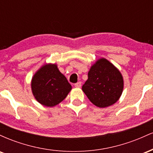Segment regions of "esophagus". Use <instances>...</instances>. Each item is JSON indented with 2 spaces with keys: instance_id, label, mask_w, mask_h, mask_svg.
Listing matches in <instances>:
<instances>
[{
  "instance_id": "1",
  "label": "esophagus",
  "mask_w": 153,
  "mask_h": 153,
  "mask_svg": "<svg viewBox=\"0 0 153 153\" xmlns=\"http://www.w3.org/2000/svg\"><path fill=\"white\" fill-rule=\"evenodd\" d=\"M80 86H81V82H78L76 83H75V87L80 88Z\"/></svg>"
}]
</instances>
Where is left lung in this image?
I'll return each instance as SVG.
<instances>
[{
  "mask_svg": "<svg viewBox=\"0 0 153 153\" xmlns=\"http://www.w3.org/2000/svg\"><path fill=\"white\" fill-rule=\"evenodd\" d=\"M123 88L122 73L105 58L98 59L91 67L88 80L82 87L88 99L99 108L114 104L122 96Z\"/></svg>",
  "mask_w": 153,
  "mask_h": 153,
  "instance_id": "8db88e82",
  "label": "left lung"
}]
</instances>
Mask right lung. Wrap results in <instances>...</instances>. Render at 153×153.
<instances>
[{
    "label": "right lung",
    "instance_id": "add662e5",
    "mask_svg": "<svg viewBox=\"0 0 153 153\" xmlns=\"http://www.w3.org/2000/svg\"><path fill=\"white\" fill-rule=\"evenodd\" d=\"M31 91L39 103L47 107L59 104L66 98L72 86L56 64L44 65L31 79Z\"/></svg>",
    "mask_w": 153,
    "mask_h": 153
}]
</instances>
